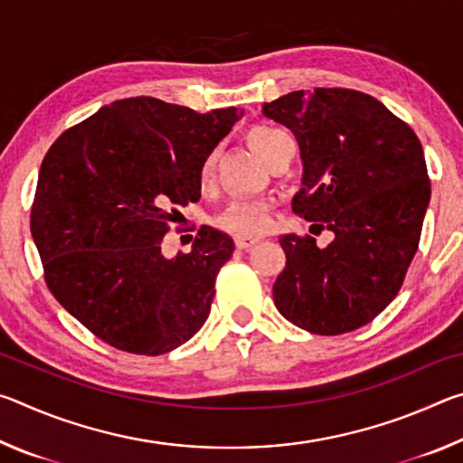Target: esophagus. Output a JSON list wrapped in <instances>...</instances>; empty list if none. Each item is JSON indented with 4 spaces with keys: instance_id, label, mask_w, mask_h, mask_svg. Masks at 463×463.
Masks as SVG:
<instances>
[{
    "instance_id": "1",
    "label": "esophagus",
    "mask_w": 463,
    "mask_h": 463,
    "mask_svg": "<svg viewBox=\"0 0 463 463\" xmlns=\"http://www.w3.org/2000/svg\"><path fill=\"white\" fill-rule=\"evenodd\" d=\"M260 241L261 239H257V237H237L234 239V245H237L239 249H250V247H255Z\"/></svg>"
}]
</instances>
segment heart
Listing matches in <instances>:
<instances>
[{
	"instance_id": "1",
	"label": "heart",
	"mask_w": 463,
	"mask_h": 463,
	"mask_svg": "<svg viewBox=\"0 0 463 463\" xmlns=\"http://www.w3.org/2000/svg\"><path fill=\"white\" fill-rule=\"evenodd\" d=\"M284 132L271 127H255L247 132V143L268 163ZM216 159L210 155L200 169V182L208 184L214 175ZM214 226L234 237H255L269 226V203L261 200H232L214 216Z\"/></svg>"
}]
</instances>
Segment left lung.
<instances>
[{"mask_svg": "<svg viewBox=\"0 0 463 463\" xmlns=\"http://www.w3.org/2000/svg\"><path fill=\"white\" fill-rule=\"evenodd\" d=\"M300 145L304 175L294 213L335 239L284 234L286 268L273 302L289 323L343 335L380 315L401 292L419 249L430 179L419 137L367 93L292 91L263 104Z\"/></svg>", "mask_w": 463, "mask_h": 463, "instance_id": "obj_1", "label": "left lung"}]
</instances>
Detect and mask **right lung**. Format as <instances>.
Listing matches in <instances>:
<instances>
[{"label":"right lung","instance_id":"1","mask_svg":"<svg viewBox=\"0 0 463 463\" xmlns=\"http://www.w3.org/2000/svg\"><path fill=\"white\" fill-rule=\"evenodd\" d=\"M138 96L104 106L44 155L30 232L44 281L69 315L112 347L161 355L206 323L232 239L202 226L165 260L175 206L200 200V169L239 120Z\"/></svg>","mask_w":463,"mask_h":463}]
</instances>
